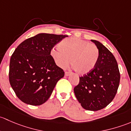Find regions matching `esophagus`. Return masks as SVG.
Wrapping results in <instances>:
<instances>
[{"label": "esophagus", "mask_w": 131, "mask_h": 131, "mask_svg": "<svg viewBox=\"0 0 131 131\" xmlns=\"http://www.w3.org/2000/svg\"><path fill=\"white\" fill-rule=\"evenodd\" d=\"M71 75V72H67V71L65 72V75H66V76H69V75Z\"/></svg>", "instance_id": "34e87169"}]
</instances>
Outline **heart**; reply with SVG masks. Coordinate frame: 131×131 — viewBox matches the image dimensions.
<instances>
[{
    "mask_svg": "<svg viewBox=\"0 0 131 131\" xmlns=\"http://www.w3.org/2000/svg\"><path fill=\"white\" fill-rule=\"evenodd\" d=\"M50 56L58 67L64 69L71 65L77 74L84 75L94 69L100 56L95 44L78 38H69L60 41L58 48H53Z\"/></svg>",
    "mask_w": 131,
    "mask_h": 131,
    "instance_id": "obj_1",
    "label": "heart"
}]
</instances>
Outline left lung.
I'll return each mask as SVG.
<instances>
[{"instance_id":"8db88e82","label":"left lung","mask_w":131,"mask_h":131,"mask_svg":"<svg viewBox=\"0 0 131 131\" xmlns=\"http://www.w3.org/2000/svg\"><path fill=\"white\" fill-rule=\"evenodd\" d=\"M99 49L100 56L93 70L79 77L74 88L78 102L84 109H103L114 98L120 83L119 69L114 55L102 43L91 40Z\"/></svg>"}]
</instances>
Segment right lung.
Here are the masks:
<instances>
[{
	"label": "right lung",
	"instance_id": "obj_1",
	"mask_svg": "<svg viewBox=\"0 0 131 131\" xmlns=\"http://www.w3.org/2000/svg\"><path fill=\"white\" fill-rule=\"evenodd\" d=\"M67 36L40 33L18 45L11 56L9 78L20 100L40 105L49 98L64 71L50 56L55 45Z\"/></svg>",
	"mask_w": 131,
	"mask_h": 131
}]
</instances>
